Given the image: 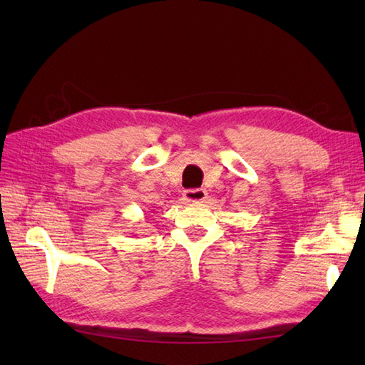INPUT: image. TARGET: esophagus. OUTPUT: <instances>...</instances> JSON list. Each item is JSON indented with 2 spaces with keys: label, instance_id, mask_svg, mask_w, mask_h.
<instances>
[{
  "label": "esophagus",
  "instance_id": "esophagus-1",
  "mask_svg": "<svg viewBox=\"0 0 365 365\" xmlns=\"http://www.w3.org/2000/svg\"><path fill=\"white\" fill-rule=\"evenodd\" d=\"M205 197H207V191L200 190V188L188 190L183 192V199L187 200V202H202Z\"/></svg>",
  "mask_w": 365,
  "mask_h": 365
}]
</instances>
